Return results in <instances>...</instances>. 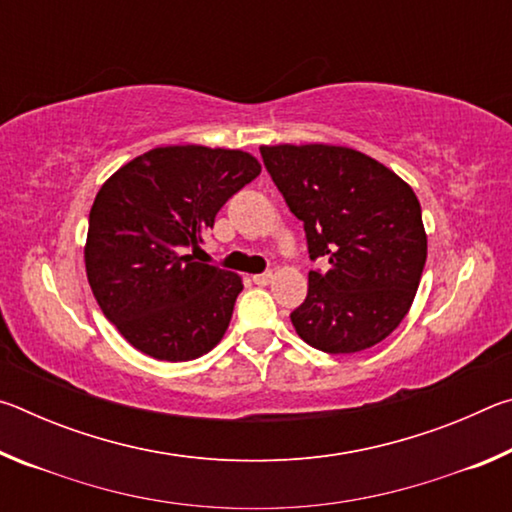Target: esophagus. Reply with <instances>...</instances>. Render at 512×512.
I'll list each match as a JSON object with an SVG mask.
<instances>
[{
	"label": "esophagus",
	"mask_w": 512,
	"mask_h": 512,
	"mask_svg": "<svg viewBox=\"0 0 512 512\" xmlns=\"http://www.w3.org/2000/svg\"><path fill=\"white\" fill-rule=\"evenodd\" d=\"M271 280H273V273H271V271H268V273L253 275V282H255V284H259V287H266V284H271Z\"/></svg>",
	"instance_id": "esophagus-1"
}]
</instances>
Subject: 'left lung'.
I'll return each mask as SVG.
<instances>
[{
  "label": "left lung",
  "mask_w": 512,
  "mask_h": 512,
  "mask_svg": "<svg viewBox=\"0 0 512 512\" xmlns=\"http://www.w3.org/2000/svg\"><path fill=\"white\" fill-rule=\"evenodd\" d=\"M289 210L305 223L309 291L291 314L298 336L329 354L368 350L413 305L427 232L413 189L370 155L332 144L259 146Z\"/></svg>",
  "instance_id": "8db88e82"
}]
</instances>
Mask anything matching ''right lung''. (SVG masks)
<instances>
[{"label":"right lung","instance_id":"add662e5","mask_svg":"<svg viewBox=\"0 0 512 512\" xmlns=\"http://www.w3.org/2000/svg\"><path fill=\"white\" fill-rule=\"evenodd\" d=\"M262 164L239 149L158 146L101 185L85 271L99 307L135 350L160 361L210 352L230 325L241 277L196 262L203 235Z\"/></svg>","mask_w":512,"mask_h":512}]
</instances>
